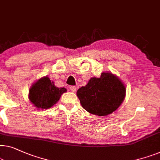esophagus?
Masks as SVG:
<instances>
[{"label": "esophagus", "mask_w": 160, "mask_h": 160, "mask_svg": "<svg viewBox=\"0 0 160 160\" xmlns=\"http://www.w3.org/2000/svg\"><path fill=\"white\" fill-rule=\"evenodd\" d=\"M69 88H70L71 92H75L76 91V87H75V86H71V87Z\"/></svg>", "instance_id": "34e87169"}]
</instances>
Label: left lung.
Returning a JSON list of instances; mask_svg holds the SVG:
<instances>
[{
    "label": "left lung",
    "mask_w": 160,
    "mask_h": 160,
    "mask_svg": "<svg viewBox=\"0 0 160 160\" xmlns=\"http://www.w3.org/2000/svg\"><path fill=\"white\" fill-rule=\"evenodd\" d=\"M76 94L84 110L99 116L108 115L121 105L126 87L117 76L102 73L99 78H90L88 84L78 89Z\"/></svg>",
    "instance_id": "8db88e82"
}]
</instances>
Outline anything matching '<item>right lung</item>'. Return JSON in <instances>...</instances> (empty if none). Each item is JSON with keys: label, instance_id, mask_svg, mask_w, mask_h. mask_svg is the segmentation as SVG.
Masks as SVG:
<instances>
[{"label": "right lung", "instance_id": "right-lung-1", "mask_svg": "<svg viewBox=\"0 0 160 160\" xmlns=\"http://www.w3.org/2000/svg\"><path fill=\"white\" fill-rule=\"evenodd\" d=\"M66 92V89L55 87L54 82L46 76L32 85L29 89V98L37 108L48 109L55 105Z\"/></svg>", "mask_w": 160, "mask_h": 160}]
</instances>
